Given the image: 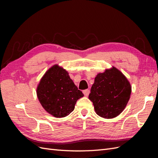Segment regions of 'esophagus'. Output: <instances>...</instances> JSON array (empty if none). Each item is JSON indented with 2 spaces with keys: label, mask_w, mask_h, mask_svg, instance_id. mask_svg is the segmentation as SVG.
I'll return each mask as SVG.
<instances>
[{
  "label": "esophagus",
  "mask_w": 158,
  "mask_h": 158,
  "mask_svg": "<svg viewBox=\"0 0 158 158\" xmlns=\"http://www.w3.org/2000/svg\"><path fill=\"white\" fill-rule=\"evenodd\" d=\"M89 92H90V91H89V89H85V90L83 91V93H84L85 96H88V95L89 94Z\"/></svg>",
  "instance_id": "1"
}]
</instances>
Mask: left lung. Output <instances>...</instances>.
Returning <instances> with one entry per match:
<instances>
[{"label": "left lung", "instance_id": "8db88e82", "mask_svg": "<svg viewBox=\"0 0 158 158\" xmlns=\"http://www.w3.org/2000/svg\"><path fill=\"white\" fill-rule=\"evenodd\" d=\"M131 94V86L127 78L113 67L97 75L88 98L99 116L112 118L125 109Z\"/></svg>", "mask_w": 158, "mask_h": 158}]
</instances>
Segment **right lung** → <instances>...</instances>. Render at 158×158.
Listing matches in <instances>:
<instances>
[{
    "instance_id": "obj_1",
    "label": "right lung",
    "mask_w": 158,
    "mask_h": 158,
    "mask_svg": "<svg viewBox=\"0 0 158 158\" xmlns=\"http://www.w3.org/2000/svg\"><path fill=\"white\" fill-rule=\"evenodd\" d=\"M37 98L45 111L57 118L74 111L76 102L84 94L74 84L68 72L54 65L46 72L37 88Z\"/></svg>"
}]
</instances>
